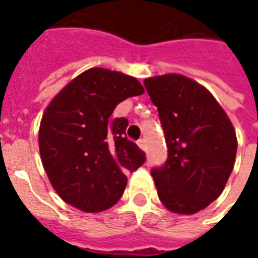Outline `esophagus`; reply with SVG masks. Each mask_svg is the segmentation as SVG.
Returning a JSON list of instances; mask_svg holds the SVG:
<instances>
[{"mask_svg": "<svg viewBox=\"0 0 258 258\" xmlns=\"http://www.w3.org/2000/svg\"><path fill=\"white\" fill-rule=\"evenodd\" d=\"M137 145H139V147L141 148L143 151H145V149H147V144H145V140H139V141H137Z\"/></svg>", "mask_w": 258, "mask_h": 258, "instance_id": "obj_1", "label": "esophagus"}]
</instances>
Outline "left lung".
<instances>
[{
    "label": "left lung",
    "instance_id": "8db88e82",
    "mask_svg": "<svg viewBox=\"0 0 258 258\" xmlns=\"http://www.w3.org/2000/svg\"><path fill=\"white\" fill-rule=\"evenodd\" d=\"M157 107L168 157L152 168L161 203L172 213L195 214L222 194L234 167L237 137L210 91L179 74L144 81Z\"/></svg>",
    "mask_w": 258,
    "mask_h": 258
}]
</instances>
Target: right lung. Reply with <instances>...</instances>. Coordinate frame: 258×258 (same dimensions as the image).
Here are the masks:
<instances>
[{
    "label": "right lung",
    "instance_id": "obj_1",
    "mask_svg": "<svg viewBox=\"0 0 258 258\" xmlns=\"http://www.w3.org/2000/svg\"><path fill=\"white\" fill-rule=\"evenodd\" d=\"M143 93L136 78L90 69L48 105L40 123V155L63 201L85 213H99L122 197L126 173L147 157L127 140V119L111 118V113L123 99Z\"/></svg>",
    "mask_w": 258,
    "mask_h": 258
}]
</instances>
